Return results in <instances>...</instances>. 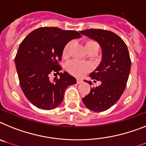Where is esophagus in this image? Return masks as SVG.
<instances>
[{"mask_svg":"<svg viewBox=\"0 0 146 146\" xmlns=\"http://www.w3.org/2000/svg\"><path fill=\"white\" fill-rule=\"evenodd\" d=\"M76 82H77V84H80V83L82 82V79H76Z\"/></svg>","mask_w":146,"mask_h":146,"instance_id":"34e87169","label":"esophagus"}]
</instances>
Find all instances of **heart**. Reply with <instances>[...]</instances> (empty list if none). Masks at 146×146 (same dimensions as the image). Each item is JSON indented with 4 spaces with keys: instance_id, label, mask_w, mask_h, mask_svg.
Listing matches in <instances>:
<instances>
[{
    "instance_id": "obj_1",
    "label": "heart",
    "mask_w": 146,
    "mask_h": 146,
    "mask_svg": "<svg viewBox=\"0 0 146 146\" xmlns=\"http://www.w3.org/2000/svg\"><path fill=\"white\" fill-rule=\"evenodd\" d=\"M85 46H86L87 50H89L94 46L99 47V45H98L96 41H88L85 44ZM71 47H72V42H68L64 47L63 51H62V56L64 58H67L69 57ZM67 70L73 76L81 77L83 76L87 73H88L89 71L91 70L92 65L90 63H88V62H81V61H78V60H72V61L67 63Z\"/></svg>"
}]
</instances>
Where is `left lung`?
Listing matches in <instances>:
<instances>
[{"label": "left lung", "instance_id": "1", "mask_svg": "<svg viewBox=\"0 0 146 146\" xmlns=\"http://www.w3.org/2000/svg\"><path fill=\"white\" fill-rule=\"evenodd\" d=\"M80 33L97 41L102 50L101 63L90 74L101 84L90 88L82 102L91 111H105L119 100L125 89L131 64L128 47L120 37L108 30L90 29ZM88 82L91 84V82Z\"/></svg>", "mask_w": 146, "mask_h": 146}]
</instances>
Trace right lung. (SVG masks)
<instances>
[{
  "mask_svg": "<svg viewBox=\"0 0 146 146\" xmlns=\"http://www.w3.org/2000/svg\"><path fill=\"white\" fill-rule=\"evenodd\" d=\"M81 35L73 30L58 27H40L22 41L15 58L21 88L28 100L42 110L56 108L62 103L66 88L76 80L62 67V51L72 39ZM59 74L60 79L50 81L49 74Z\"/></svg>",
  "mask_w": 146,
  "mask_h": 146,
  "instance_id": "right-lung-1",
  "label": "right lung"
}]
</instances>
